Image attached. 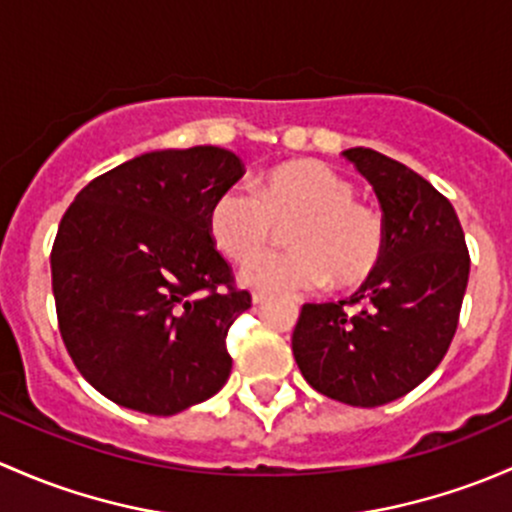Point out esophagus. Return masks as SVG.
Listing matches in <instances>:
<instances>
[{
	"instance_id": "34e87169",
	"label": "esophagus",
	"mask_w": 512,
	"mask_h": 512,
	"mask_svg": "<svg viewBox=\"0 0 512 512\" xmlns=\"http://www.w3.org/2000/svg\"><path fill=\"white\" fill-rule=\"evenodd\" d=\"M251 300H254V305H263V303H266V295L254 293V295H251Z\"/></svg>"
}]
</instances>
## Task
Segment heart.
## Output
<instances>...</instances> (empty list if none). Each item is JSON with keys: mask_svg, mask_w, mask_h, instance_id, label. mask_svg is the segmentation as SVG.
<instances>
[{"mask_svg": "<svg viewBox=\"0 0 512 512\" xmlns=\"http://www.w3.org/2000/svg\"><path fill=\"white\" fill-rule=\"evenodd\" d=\"M295 220L294 225L292 221ZM292 223L293 252L251 258L241 283L263 293H308L370 281L384 256V221L355 202V187L320 162H288L246 187L224 189L212 202L207 229L231 261H246L270 240L276 225Z\"/></svg>", "mask_w": 512, "mask_h": 512, "instance_id": "obj_1", "label": "heart"}]
</instances>
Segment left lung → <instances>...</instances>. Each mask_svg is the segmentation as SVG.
<instances>
[{
	"instance_id": "8db88e82",
	"label": "left lung",
	"mask_w": 512,
	"mask_h": 512,
	"mask_svg": "<svg viewBox=\"0 0 512 512\" xmlns=\"http://www.w3.org/2000/svg\"><path fill=\"white\" fill-rule=\"evenodd\" d=\"M372 184L387 244L360 305L305 303L293 357L315 392L350 407H379L419 387L449 350L468 286L466 236L451 202L402 162L370 147L342 152Z\"/></svg>"
}]
</instances>
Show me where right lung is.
Returning a JSON list of instances; mask_svg holds the SVG:
<instances>
[{
	"mask_svg": "<svg viewBox=\"0 0 512 512\" xmlns=\"http://www.w3.org/2000/svg\"><path fill=\"white\" fill-rule=\"evenodd\" d=\"M244 175L231 150H152L88 182L54 251L59 330L71 360L110 402L172 416L226 384L229 325L251 308L207 214Z\"/></svg>",
	"mask_w": 512,
	"mask_h": 512,
	"instance_id": "add662e5",
	"label": "right lung"
}]
</instances>
